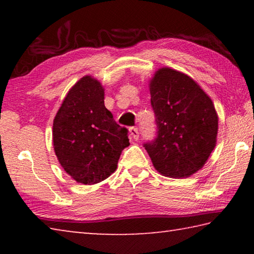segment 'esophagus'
<instances>
[{
  "instance_id": "obj_1",
  "label": "esophagus",
  "mask_w": 254,
  "mask_h": 254,
  "mask_svg": "<svg viewBox=\"0 0 254 254\" xmlns=\"http://www.w3.org/2000/svg\"><path fill=\"white\" fill-rule=\"evenodd\" d=\"M130 135L133 137V139L134 140H137L139 139V131H137V128L136 127H130Z\"/></svg>"
}]
</instances>
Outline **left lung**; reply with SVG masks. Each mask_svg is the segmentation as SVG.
<instances>
[{"label": "left lung", "mask_w": 254, "mask_h": 254, "mask_svg": "<svg viewBox=\"0 0 254 254\" xmlns=\"http://www.w3.org/2000/svg\"><path fill=\"white\" fill-rule=\"evenodd\" d=\"M157 136L143 145L163 176L186 178L200 168L216 145L218 118L212 100L190 77L168 67L150 81Z\"/></svg>", "instance_id": "1"}]
</instances>
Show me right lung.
Here are the masks:
<instances>
[{
  "instance_id": "right-lung-1",
  "label": "right lung",
  "mask_w": 254,
  "mask_h": 254,
  "mask_svg": "<svg viewBox=\"0 0 254 254\" xmlns=\"http://www.w3.org/2000/svg\"><path fill=\"white\" fill-rule=\"evenodd\" d=\"M55 153L77 183L93 185L117 170L128 143L127 128L115 122L104 105V88L84 76L67 93L54 120Z\"/></svg>"
}]
</instances>
